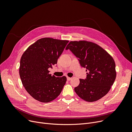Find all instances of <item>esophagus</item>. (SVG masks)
Listing matches in <instances>:
<instances>
[{"label":"esophagus","instance_id":"obj_1","mask_svg":"<svg viewBox=\"0 0 132 132\" xmlns=\"http://www.w3.org/2000/svg\"><path fill=\"white\" fill-rule=\"evenodd\" d=\"M67 80H70L72 79V78H71V77H67Z\"/></svg>","mask_w":132,"mask_h":132}]
</instances>
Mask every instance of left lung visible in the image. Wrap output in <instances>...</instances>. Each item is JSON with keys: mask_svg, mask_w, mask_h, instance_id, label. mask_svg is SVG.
Wrapping results in <instances>:
<instances>
[{"mask_svg": "<svg viewBox=\"0 0 132 132\" xmlns=\"http://www.w3.org/2000/svg\"><path fill=\"white\" fill-rule=\"evenodd\" d=\"M69 49L86 69V78L79 79L75 91L82 99L89 102L97 101L110 91L116 78V64L112 56L97 44L85 41H71Z\"/></svg>", "mask_w": 132, "mask_h": 132, "instance_id": "left-lung-1", "label": "left lung"}]
</instances>
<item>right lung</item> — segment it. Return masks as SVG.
Segmentation results:
<instances>
[{
	"mask_svg": "<svg viewBox=\"0 0 132 132\" xmlns=\"http://www.w3.org/2000/svg\"><path fill=\"white\" fill-rule=\"evenodd\" d=\"M68 42L42 38L30 46L21 56L19 75L22 85L31 96L40 102L48 103L57 98L66 83L65 76H52L48 69L57 64Z\"/></svg>",
	"mask_w": 132,
	"mask_h": 132,
	"instance_id": "1",
	"label": "right lung"
}]
</instances>
